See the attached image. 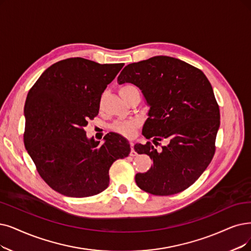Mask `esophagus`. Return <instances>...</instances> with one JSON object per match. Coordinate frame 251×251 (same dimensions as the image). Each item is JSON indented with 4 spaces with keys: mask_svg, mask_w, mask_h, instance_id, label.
<instances>
[{
    "mask_svg": "<svg viewBox=\"0 0 251 251\" xmlns=\"http://www.w3.org/2000/svg\"><path fill=\"white\" fill-rule=\"evenodd\" d=\"M129 145H131V154L132 156H135L136 155V152H135V150H134V143L133 142H129Z\"/></svg>",
    "mask_w": 251,
    "mask_h": 251,
    "instance_id": "1",
    "label": "esophagus"
}]
</instances>
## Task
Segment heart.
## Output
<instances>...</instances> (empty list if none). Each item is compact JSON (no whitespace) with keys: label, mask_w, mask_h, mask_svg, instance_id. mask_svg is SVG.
<instances>
[{"label":"heart","mask_w":251,"mask_h":251,"mask_svg":"<svg viewBox=\"0 0 251 251\" xmlns=\"http://www.w3.org/2000/svg\"><path fill=\"white\" fill-rule=\"evenodd\" d=\"M129 93H139L138 88L135 85L126 84L119 88V94H129ZM139 123L137 120H120L112 125L111 128L114 132L126 136V137H132L134 135L135 129L137 128Z\"/></svg>","instance_id":"heart-1"}]
</instances>
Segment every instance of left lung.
Returning <instances> with one entry per match:
<instances>
[{
    "label": "left lung",
    "mask_w": 251,
    "mask_h": 251,
    "mask_svg": "<svg viewBox=\"0 0 251 251\" xmlns=\"http://www.w3.org/2000/svg\"><path fill=\"white\" fill-rule=\"evenodd\" d=\"M141 89L150 106L142 134L153 145L136 144L135 151L152 159L146 173L135 176L137 185L155 196L178 194L205 171L215 152L220 125L219 107L205 74L178 58L157 55L129 64L117 78Z\"/></svg>",
    "instance_id": "obj_1"
}]
</instances>
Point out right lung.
Returning a JSON list of instances; mask_svg holds the SVG:
<instances>
[{
	"label": "right lung",
	"instance_id": "right-lung-1",
	"mask_svg": "<svg viewBox=\"0 0 251 251\" xmlns=\"http://www.w3.org/2000/svg\"><path fill=\"white\" fill-rule=\"evenodd\" d=\"M124 65L63 59L46 69L29 89L25 146L40 176L55 192L73 198L102 193L109 185L110 167L131 151L119 134H107L100 144L84 131Z\"/></svg>",
	"mask_w": 251,
	"mask_h": 251
}]
</instances>
